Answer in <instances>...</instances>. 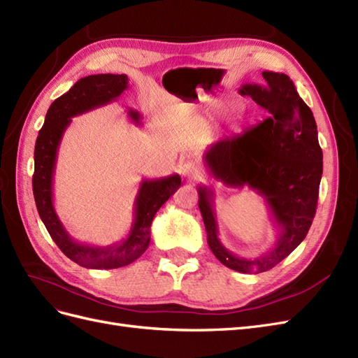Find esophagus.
<instances>
[{
  "label": "esophagus",
  "instance_id": "obj_1",
  "mask_svg": "<svg viewBox=\"0 0 358 358\" xmlns=\"http://www.w3.org/2000/svg\"><path fill=\"white\" fill-rule=\"evenodd\" d=\"M180 175L183 178H187L188 180H197L201 178V170L199 169V166L194 161H185L183 164H180L179 167Z\"/></svg>",
  "mask_w": 358,
  "mask_h": 358
}]
</instances>
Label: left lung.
Instances as JSON below:
<instances>
[{"mask_svg": "<svg viewBox=\"0 0 358 358\" xmlns=\"http://www.w3.org/2000/svg\"><path fill=\"white\" fill-rule=\"evenodd\" d=\"M263 85L246 83L249 95L268 113L242 134L222 137L204 152L210 175L231 188L248 187L262 196L276 222L275 246L258 257L230 252L218 237L213 191L199 187V208L213 255L241 273L267 272L305 239L317 212L322 150L315 117L284 73L263 71Z\"/></svg>", "mask_w": 358, "mask_h": 358, "instance_id": "8db88e82", "label": "left lung"}]
</instances>
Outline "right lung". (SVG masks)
Here are the masks:
<instances>
[{
	"label": "right lung",
	"instance_id": "right-lung-1",
	"mask_svg": "<svg viewBox=\"0 0 358 358\" xmlns=\"http://www.w3.org/2000/svg\"><path fill=\"white\" fill-rule=\"evenodd\" d=\"M128 88L127 74H94L76 82L71 90L53 101L38 131L34 149L32 191L40 218L61 251L74 263L88 268H117L131 264L150 242V225L158 209L180 187V176L143 179L134 201V221L125 239L107 246L80 243L64 229L53 206V175L61 138L71 117L115 101ZM128 116L140 125V113Z\"/></svg>",
	"mask_w": 358,
	"mask_h": 358
}]
</instances>
